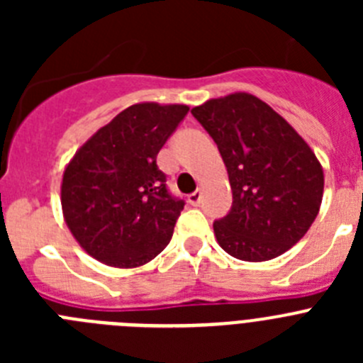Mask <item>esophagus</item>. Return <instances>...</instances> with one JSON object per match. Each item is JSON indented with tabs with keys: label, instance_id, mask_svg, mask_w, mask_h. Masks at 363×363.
<instances>
[{
	"label": "esophagus",
	"instance_id": "obj_1",
	"mask_svg": "<svg viewBox=\"0 0 363 363\" xmlns=\"http://www.w3.org/2000/svg\"><path fill=\"white\" fill-rule=\"evenodd\" d=\"M201 201V191H194L192 194H189V203L194 205V207H198Z\"/></svg>",
	"mask_w": 363,
	"mask_h": 363
}]
</instances>
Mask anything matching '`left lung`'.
<instances>
[{
	"label": "left lung",
	"instance_id": "left-lung-1",
	"mask_svg": "<svg viewBox=\"0 0 363 363\" xmlns=\"http://www.w3.org/2000/svg\"><path fill=\"white\" fill-rule=\"evenodd\" d=\"M191 112L218 145L233 189L230 211L213 223L220 247L245 262L284 255L303 238L322 203L323 171L311 147L245 92Z\"/></svg>",
	"mask_w": 363,
	"mask_h": 363
}]
</instances>
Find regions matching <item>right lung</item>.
Instances as JSON below:
<instances>
[{"label": "right lung", "mask_w": 363, "mask_h": 363, "mask_svg": "<svg viewBox=\"0 0 363 363\" xmlns=\"http://www.w3.org/2000/svg\"><path fill=\"white\" fill-rule=\"evenodd\" d=\"M187 112V105L125 108L65 169L67 225L96 259L112 267H138L169 245L185 201L171 194L156 156Z\"/></svg>", "instance_id": "1"}]
</instances>
